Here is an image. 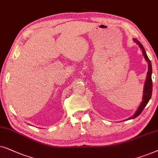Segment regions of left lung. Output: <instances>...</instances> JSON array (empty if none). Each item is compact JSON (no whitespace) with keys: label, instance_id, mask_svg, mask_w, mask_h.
Segmentation results:
<instances>
[{"label":"left lung","instance_id":"8db88e82","mask_svg":"<svg viewBox=\"0 0 158 158\" xmlns=\"http://www.w3.org/2000/svg\"><path fill=\"white\" fill-rule=\"evenodd\" d=\"M134 41L139 45L141 49L142 50V54L144 56L145 59H146L147 62L148 64V71L147 73V78L146 81H145L144 83V94H143V98H142V102H141L139 107L137 110H136V113H134L133 116L129 118V119H133L135 118L141 114V113L142 112V110H144V108L146 107L147 104L148 103L149 100H150L151 96H152V64H151V62L149 58L147 56L146 52H145V50L144 47H143L142 44H141L136 39H134ZM128 120V119H127Z\"/></svg>","mask_w":158,"mask_h":158}]
</instances>
